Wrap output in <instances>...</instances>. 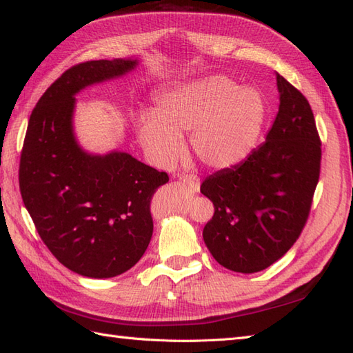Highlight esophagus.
Masks as SVG:
<instances>
[{
    "label": "esophagus",
    "mask_w": 353,
    "mask_h": 353,
    "mask_svg": "<svg viewBox=\"0 0 353 353\" xmlns=\"http://www.w3.org/2000/svg\"><path fill=\"white\" fill-rule=\"evenodd\" d=\"M180 183L183 186H186L188 190L192 191V192H199L200 191V179L194 176V174H183L179 177Z\"/></svg>",
    "instance_id": "obj_1"
}]
</instances>
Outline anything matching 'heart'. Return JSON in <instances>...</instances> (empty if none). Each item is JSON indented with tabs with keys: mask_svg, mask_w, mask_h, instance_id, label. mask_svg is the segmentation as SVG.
Listing matches in <instances>:
<instances>
[{
	"mask_svg": "<svg viewBox=\"0 0 353 353\" xmlns=\"http://www.w3.org/2000/svg\"><path fill=\"white\" fill-rule=\"evenodd\" d=\"M266 103L257 90L216 75L165 90L150 114L138 120V139L158 165H170L190 132L191 150L203 165L225 170L248 157L263 130Z\"/></svg>",
	"mask_w": 353,
	"mask_h": 353,
	"instance_id": "obj_1",
	"label": "heart"
}]
</instances>
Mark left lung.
Returning <instances> with one entry per match:
<instances>
[{
	"label": "left lung",
	"mask_w": 353,
	"mask_h": 353,
	"mask_svg": "<svg viewBox=\"0 0 353 353\" xmlns=\"http://www.w3.org/2000/svg\"><path fill=\"white\" fill-rule=\"evenodd\" d=\"M280 108L266 141L200 186L215 214L203 239L234 272L263 270L296 242L310 215L321 174L322 143L305 96L276 75Z\"/></svg>",
	"instance_id": "obj_1"
}]
</instances>
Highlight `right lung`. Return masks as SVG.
<instances>
[{
	"label": "right lung",
	"instance_id": "obj_1",
	"mask_svg": "<svg viewBox=\"0 0 353 353\" xmlns=\"http://www.w3.org/2000/svg\"><path fill=\"white\" fill-rule=\"evenodd\" d=\"M137 60L72 65L32 110L19 162V190L40 239L61 265L90 278L126 272L153 234L150 203L168 182L125 152L88 154L72 128L75 94L132 70Z\"/></svg>",
	"mask_w": 353,
	"mask_h": 353
}]
</instances>
